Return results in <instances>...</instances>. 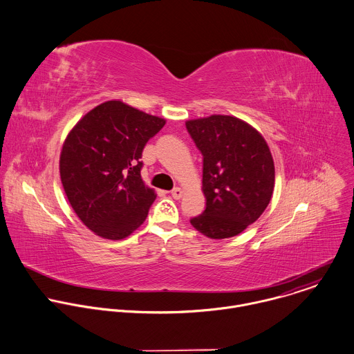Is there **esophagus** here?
<instances>
[{
  "instance_id": "obj_1",
  "label": "esophagus",
  "mask_w": 354,
  "mask_h": 354,
  "mask_svg": "<svg viewBox=\"0 0 354 354\" xmlns=\"http://www.w3.org/2000/svg\"><path fill=\"white\" fill-rule=\"evenodd\" d=\"M171 196H172L175 200H179V198H182V196H183V190H182L180 187H175V189L171 192Z\"/></svg>"
}]
</instances>
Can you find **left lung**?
Instances as JSON below:
<instances>
[{"label": "left lung", "instance_id": "left-lung-1", "mask_svg": "<svg viewBox=\"0 0 354 354\" xmlns=\"http://www.w3.org/2000/svg\"><path fill=\"white\" fill-rule=\"evenodd\" d=\"M203 154L205 211L190 219L208 239L240 234L269 205L274 189V162L265 138L245 121L214 114L186 121Z\"/></svg>", "mask_w": 354, "mask_h": 354}]
</instances>
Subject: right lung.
<instances>
[{
    "label": "right lung",
    "mask_w": 354,
    "mask_h": 354,
    "mask_svg": "<svg viewBox=\"0 0 354 354\" xmlns=\"http://www.w3.org/2000/svg\"><path fill=\"white\" fill-rule=\"evenodd\" d=\"M165 120L121 100L88 111L68 132L59 160L67 200L96 236L122 240L146 219L157 194L140 176L142 151Z\"/></svg>",
    "instance_id": "1"
}]
</instances>
